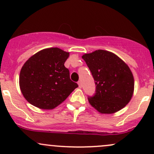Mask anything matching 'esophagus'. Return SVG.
<instances>
[{"mask_svg": "<svg viewBox=\"0 0 154 154\" xmlns=\"http://www.w3.org/2000/svg\"><path fill=\"white\" fill-rule=\"evenodd\" d=\"M78 85H79V88H82V81H78Z\"/></svg>", "mask_w": 154, "mask_h": 154, "instance_id": "obj_1", "label": "esophagus"}]
</instances>
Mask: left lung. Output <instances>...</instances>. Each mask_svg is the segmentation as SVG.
I'll use <instances>...</instances> for the list:
<instances>
[{"instance_id": "1", "label": "left lung", "mask_w": 154, "mask_h": 154, "mask_svg": "<svg viewBox=\"0 0 154 154\" xmlns=\"http://www.w3.org/2000/svg\"><path fill=\"white\" fill-rule=\"evenodd\" d=\"M95 84V93L88 96L93 107L102 114H112L129 103L134 91V78L130 68L113 53L98 50L85 54Z\"/></svg>"}]
</instances>
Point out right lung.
Instances as JSON below:
<instances>
[{"mask_svg": "<svg viewBox=\"0 0 154 154\" xmlns=\"http://www.w3.org/2000/svg\"><path fill=\"white\" fill-rule=\"evenodd\" d=\"M69 56L59 48H51L39 51L24 63L19 85L29 103L39 109H54L78 87L64 66Z\"/></svg>", "mask_w": 154, "mask_h": 154, "instance_id": "obj_1", "label": "right lung"}]
</instances>
